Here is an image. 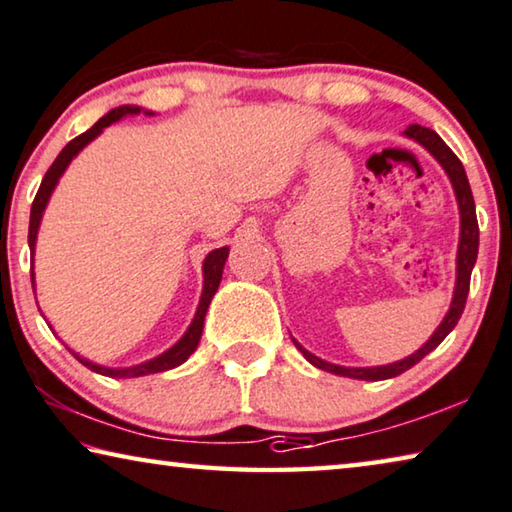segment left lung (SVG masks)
Returning <instances> with one entry per match:
<instances>
[{
  "mask_svg": "<svg viewBox=\"0 0 512 512\" xmlns=\"http://www.w3.org/2000/svg\"><path fill=\"white\" fill-rule=\"evenodd\" d=\"M405 136L412 141H417L419 145L433 154V157L440 161V166L446 170L449 180L453 184V191H456V200L460 207V243H458V275H456V291H453V300L449 312H446L444 321L440 323V328L433 332V337L419 348L417 353H412L410 358L399 360L394 364H385V367H339V364H330L326 360L316 358L310 351H305L296 339L294 344L300 353L305 355V360L314 364L316 369H323L328 373H335V376H344V378H355V380H385V378H394L399 373L408 371L410 367L426 358L428 353L435 351L437 346L444 342V337L456 328V323L460 321V314L465 310L467 303V294H469V278H472V269L476 264V255H478V221H476V205H474V196L472 189H469V180L465 175V168H462L460 159L453 154V150L446 145L440 136H437L433 129L421 127V125H410L405 129Z\"/></svg>",
  "mask_w": 512,
  "mask_h": 512,
  "instance_id": "left-lung-1",
  "label": "left lung"
}]
</instances>
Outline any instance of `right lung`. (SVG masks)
Returning <instances> with one entry per match:
<instances>
[{
  "label": "right lung",
  "instance_id": "1",
  "mask_svg": "<svg viewBox=\"0 0 512 512\" xmlns=\"http://www.w3.org/2000/svg\"><path fill=\"white\" fill-rule=\"evenodd\" d=\"M132 113H141L139 107H118L109 111L107 116L97 120V123L88 129V132L79 134L77 139H72L66 148L59 152V157L54 159V164L47 170L43 182H40V189L34 198V205H31V218H29V250H31V257H34V248H36V237H38V227H40V218H43V212L47 207V200H50L52 191L56 182H59V177L63 175V170L68 168V164L72 161V157H77L79 150H84L88 143H91L95 136L102 134L104 127H109L111 123H116V120L125 118V116H132ZM227 253H230V248L223 246V248H216L212 250L205 257V264H202V275H205V287H202V296H200V305H198V312L193 316L189 330L184 332V337L177 342L173 348H168L166 353L157 355V358H152L143 364H136V367H127V369H109V367H102V364H95L86 358H79L77 353H72L75 358L88 367L95 373H102V376H109V378H139V376H148V373H159V371H168V369H175L180 367L182 362H186V358L196 351L198 344H200V337H202V326H205V314H207V307L212 303V298L216 294L218 285H221V278H223V266H225V259ZM31 287L36 289V282H34V271H31Z\"/></svg>",
  "mask_w": 512,
  "mask_h": 512
}]
</instances>
